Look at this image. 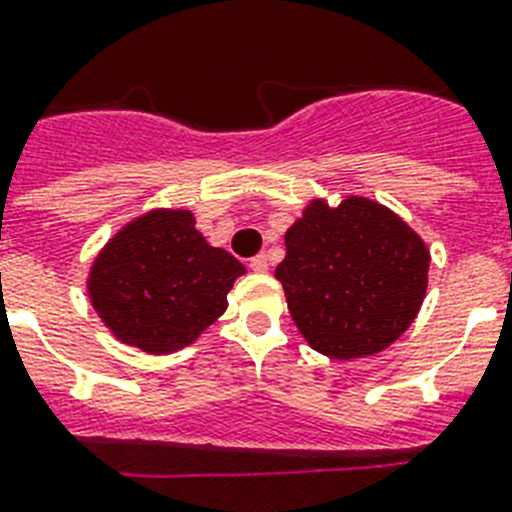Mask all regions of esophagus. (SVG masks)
<instances>
[{
  "mask_svg": "<svg viewBox=\"0 0 512 512\" xmlns=\"http://www.w3.org/2000/svg\"><path fill=\"white\" fill-rule=\"evenodd\" d=\"M249 268L255 270V273H268L270 263H268V255H255L249 260Z\"/></svg>",
  "mask_w": 512,
  "mask_h": 512,
  "instance_id": "esophagus-1",
  "label": "esophagus"
}]
</instances>
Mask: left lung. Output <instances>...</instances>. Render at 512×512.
<instances>
[{
  "mask_svg": "<svg viewBox=\"0 0 512 512\" xmlns=\"http://www.w3.org/2000/svg\"><path fill=\"white\" fill-rule=\"evenodd\" d=\"M429 249L385 205L312 200L286 231L276 278L307 343L330 359L380 354L406 333L427 294Z\"/></svg>",
  "mask_w": 512,
  "mask_h": 512,
  "instance_id": "obj_1",
  "label": "left lung"
}]
</instances>
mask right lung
<instances>
[{
    "label": "right lung",
    "mask_w": 512,
    "mask_h": 512,
    "mask_svg": "<svg viewBox=\"0 0 512 512\" xmlns=\"http://www.w3.org/2000/svg\"><path fill=\"white\" fill-rule=\"evenodd\" d=\"M244 265L210 247L190 210H150L111 236L93 260L88 296L127 346L171 354L226 312Z\"/></svg>",
    "instance_id": "obj_1"
}]
</instances>
